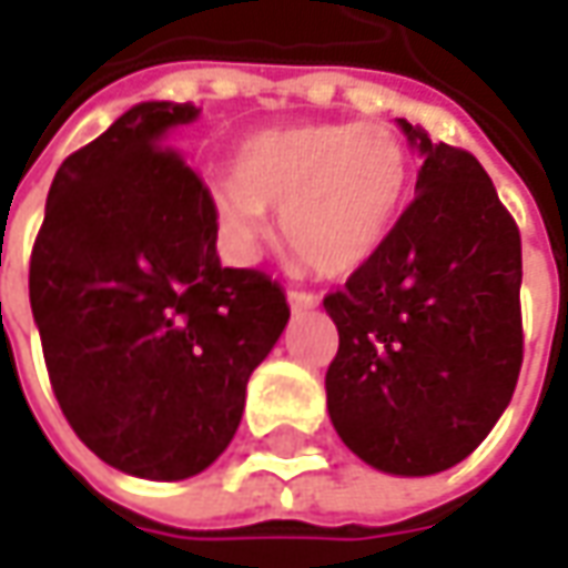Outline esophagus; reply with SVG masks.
Instances as JSON below:
<instances>
[{"label": "esophagus", "instance_id": "34e87169", "mask_svg": "<svg viewBox=\"0 0 568 568\" xmlns=\"http://www.w3.org/2000/svg\"><path fill=\"white\" fill-rule=\"evenodd\" d=\"M287 303H291L294 313H306V310H316L318 296L306 294V291H287Z\"/></svg>", "mask_w": 568, "mask_h": 568}]
</instances>
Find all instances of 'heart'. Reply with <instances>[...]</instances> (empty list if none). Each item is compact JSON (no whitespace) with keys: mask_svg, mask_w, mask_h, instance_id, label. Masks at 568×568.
Returning a JSON list of instances; mask_svg holds the SVG:
<instances>
[{"mask_svg":"<svg viewBox=\"0 0 568 568\" xmlns=\"http://www.w3.org/2000/svg\"><path fill=\"white\" fill-rule=\"evenodd\" d=\"M410 183V151L379 120H313L255 132L236 173L207 183L224 243L250 255L281 211L284 246L322 277H347L385 246Z\"/></svg>","mask_w":568,"mask_h":568,"instance_id":"b5f03b06","label":"heart"}]
</instances>
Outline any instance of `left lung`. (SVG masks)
I'll return each instance as SVG.
<instances>
[{
	"instance_id": "8db88e82",
	"label": "left lung",
	"mask_w": 568,
	"mask_h": 568,
	"mask_svg": "<svg viewBox=\"0 0 568 568\" xmlns=\"http://www.w3.org/2000/svg\"><path fill=\"white\" fill-rule=\"evenodd\" d=\"M417 199L347 284L325 296L338 354L328 417L366 465L426 477L465 462L509 407L521 369V236L487 170L429 142Z\"/></svg>"
}]
</instances>
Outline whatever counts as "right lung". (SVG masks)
<instances>
[{
    "instance_id": "obj_1",
    "label": "right lung",
    "mask_w": 568,
    "mask_h": 568,
    "mask_svg": "<svg viewBox=\"0 0 568 568\" xmlns=\"http://www.w3.org/2000/svg\"><path fill=\"white\" fill-rule=\"evenodd\" d=\"M192 103L148 100L55 170L31 252V310L78 439L144 480H186L230 446L252 369L291 306L224 268L207 186L166 135Z\"/></svg>"
}]
</instances>
